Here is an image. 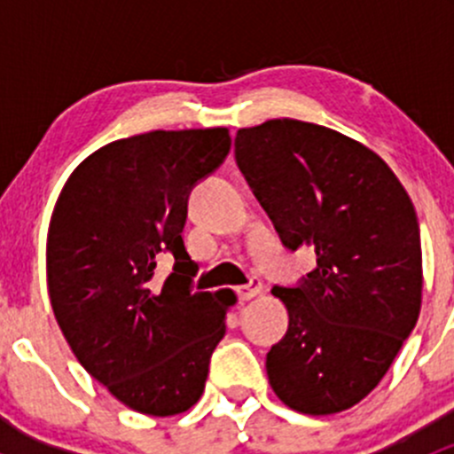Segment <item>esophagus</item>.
Segmentation results:
<instances>
[{
    "label": "esophagus",
    "instance_id": "esophagus-1",
    "mask_svg": "<svg viewBox=\"0 0 454 454\" xmlns=\"http://www.w3.org/2000/svg\"><path fill=\"white\" fill-rule=\"evenodd\" d=\"M261 292H263V286H261L259 278H250V283H246V286L237 287V294H239L241 301L254 299V296H259Z\"/></svg>",
    "mask_w": 454,
    "mask_h": 454
}]
</instances>
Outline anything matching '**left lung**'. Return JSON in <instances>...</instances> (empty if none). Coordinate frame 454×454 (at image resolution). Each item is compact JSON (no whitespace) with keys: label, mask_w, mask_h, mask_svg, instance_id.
Returning <instances> with one entry per match:
<instances>
[{"label":"left lung","mask_w":454,"mask_h":454,"mask_svg":"<svg viewBox=\"0 0 454 454\" xmlns=\"http://www.w3.org/2000/svg\"><path fill=\"white\" fill-rule=\"evenodd\" d=\"M235 155L283 244L316 253L299 287L272 290L290 327L265 358L270 387L305 415L351 409L418 323L424 274L413 201L375 151L314 122L246 127Z\"/></svg>","instance_id":"left-lung-1"}]
</instances>
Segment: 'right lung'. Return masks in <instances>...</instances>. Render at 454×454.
I'll return each instance as SVG.
<instances>
[{
	"mask_svg": "<svg viewBox=\"0 0 454 454\" xmlns=\"http://www.w3.org/2000/svg\"><path fill=\"white\" fill-rule=\"evenodd\" d=\"M231 151L226 127L149 131L100 146L54 204L45 272L54 318L91 378L151 418L189 411L226 333L232 290L193 292L182 231L195 182ZM176 259L161 281L157 263Z\"/></svg>",
	"mask_w": 454,
	"mask_h": 454,
	"instance_id": "add662e5",
	"label": "right lung"
}]
</instances>
